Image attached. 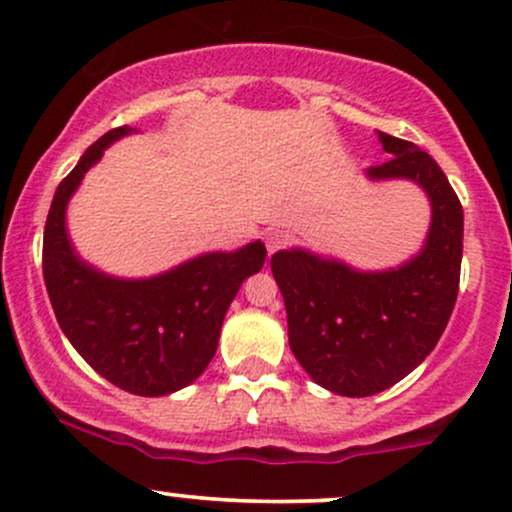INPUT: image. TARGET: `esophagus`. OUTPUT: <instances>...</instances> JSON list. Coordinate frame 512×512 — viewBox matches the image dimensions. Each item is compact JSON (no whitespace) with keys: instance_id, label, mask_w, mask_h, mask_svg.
I'll use <instances>...</instances> for the list:
<instances>
[{"instance_id":"esophagus-1","label":"esophagus","mask_w":512,"mask_h":512,"mask_svg":"<svg viewBox=\"0 0 512 512\" xmlns=\"http://www.w3.org/2000/svg\"><path fill=\"white\" fill-rule=\"evenodd\" d=\"M264 243H267L269 255H274V252H279L281 248H286V245H289V233L274 228V231H269L267 236H264Z\"/></svg>"}]
</instances>
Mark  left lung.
I'll return each instance as SVG.
<instances>
[{
  "label": "left lung",
  "mask_w": 512,
  "mask_h": 512,
  "mask_svg": "<svg viewBox=\"0 0 512 512\" xmlns=\"http://www.w3.org/2000/svg\"><path fill=\"white\" fill-rule=\"evenodd\" d=\"M390 161L370 180H411L431 199L424 248L385 272L293 248L272 257L284 296L289 344L317 385L344 397H368L399 383L436 349L460 289L462 204L448 178L419 146L378 132Z\"/></svg>",
  "instance_id": "left-lung-1"
}]
</instances>
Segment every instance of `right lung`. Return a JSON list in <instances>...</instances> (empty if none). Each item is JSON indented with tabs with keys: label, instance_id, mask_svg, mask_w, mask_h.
<instances>
[{
	"label": "right lung",
	"instance_id": "obj_1",
	"mask_svg": "<svg viewBox=\"0 0 512 512\" xmlns=\"http://www.w3.org/2000/svg\"><path fill=\"white\" fill-rule=\"evenodd\" d=\"M132 132L110 129L60 182L45 221L43 276L57 322L88 366L132 395L163 397L209 366L228 305L267 250L255 240L149 279H117L81 260L67 236V204L103 151Z\"/></svg>",
	"mask_w": 512,
	"mask_h": 512
}]
</instances>
